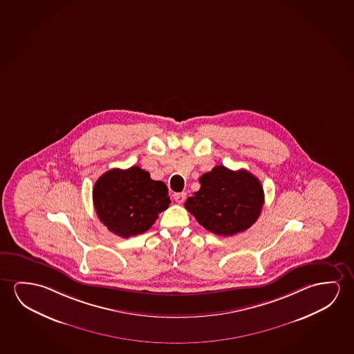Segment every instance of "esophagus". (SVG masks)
I'll return each mask as SVG.
<instances>
[{
  "mask_svg": "<svg viewBox=\"0 0 354 354\" xmlns=\"http://www.w3.org/2000/svg\"><path fill=\"white\" fill-rule=\"evenodd\" d=\"M174 197L175 201L178 202V203H183V202L185 201L186 194L185 192H176L173 195Z\"/></svg>",
  "mask_w": 354,
  "mask_h": 354,
  "instance_id": "esophagus-1",
  "label": "esophagus"
}]
</instances>
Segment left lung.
<instances>
[{
  "mask_svg": "<svg viewBox=\"0 0 354 354\" xmlns=\"http://www.w3.org/2000/svg\"><path fill=\"white\" fill-rule=\"evenodd\" d=\"M201 187L185 208L203 228L230 236L250 228L261 213L265 195L260 180L248 170L217 165L200 178Z\"/></svg>",
  "mask_w": 354,
  "mask_h": 354,
  "instance_id": "1",
  "label": "left lung"
}]
</instances>
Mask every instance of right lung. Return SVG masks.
<instances>
[{"label": "right lung", "instance_id": "add662e5", "mask_svg": "<svg viewBox=\"0 0 354 354\" xmlns=\"http://www.w3.org/2000/svg\"><path fill=\"white\" fill-rule=\"evenodd\" d=\"M93 203L100 222L121 238L142 234L170 203L163 181L151 179L140 167L111 169L93 189Z\"/></svg>", "mask_w": 354, "mask_h": 354}]
</instances>
